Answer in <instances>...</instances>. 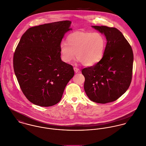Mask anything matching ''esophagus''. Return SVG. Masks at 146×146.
Listing matches in <instances>:
<instances>
[{
  "mask_svg": "<svg viewBox=\"0 0 146 146\" xmlns=\"http://www.w3.org/2000/svg\"><path fill=\"white\" fill-rule=\"evenodd\" d=\"M73 69H74V70L76 73H80V70L79 68H78L77 67H74Z\"/></svg>",
  "mask_w": 146,
  "mask_h": 146,
  "instance_id": "1",
  "label": "esophagus"
}]
</instances>
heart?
<instances>
[{
    "label": "heart",
    "instance_id": "1",
    "mask_svg": "<svg viewBox=\"0 0 146 146\" xmlns=\"http://www.w3.org/2000/svg\"><path fill=\"white\" fill-rule=\"evenodd\" d=\"M106 46V40L99 32L76 31L70 34L66 43L62 42L60 53L63 61L69 62L75 58L86 66H92L103 58Z\"/></svg>",
    "mask_w": 146,
    "mask_h": 146
}]
</instances>
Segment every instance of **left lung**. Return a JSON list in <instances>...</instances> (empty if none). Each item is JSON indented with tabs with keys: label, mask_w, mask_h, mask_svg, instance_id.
Listing matches in <instances>:
<instances>
[{
	"label": "left lung",
	"mask_w": 146,
	"mask_h": 146,
	"mask_svg": "<svg viewBox=\"0 0 146 146\" xmlns=\"http://www.w3.org/2000/svg\"><path fill=\"white\" fill-rule=\"evenodd\" d=\"M92 27L104 33L107 42L101 60L82 70L85 78L84 90L91 101L106 104L116 100L130 86L133 52L119 30L106 26Z\"/></svg>",
	"instance_id": "obj_1"
}]
</instances>
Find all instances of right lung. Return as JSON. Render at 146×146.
Here are the masks:
<instances>
[{"mask_svg":"<svg viewBox=\"0 0 146 146\" xmlns=\"http://www.w3.org/2000/svg\"><path fill=\"white\" fill-rule=\"evenodd\" d=\"M71 21L30 28L22 35L13 55V69L20 87L30 102L40 107L58 103L74 74L73 66L60 58L61 40Z\"/></svg>","mask_w":146,"mask_h":146,"instance_id":"obj_1","label":"right lung"}]
</instances>
